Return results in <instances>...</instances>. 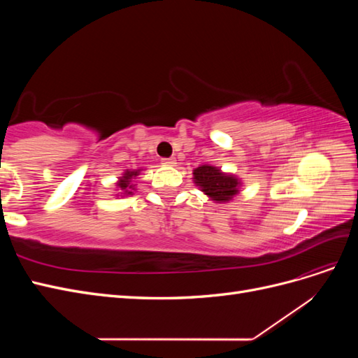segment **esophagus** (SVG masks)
I'll return each instance as SVG.
<instances>
[{"instance_id": "obj_1", "label": "esophagus", "mask_w": 358, "mask_h": 358, "mask_svg": "<svg viewBox=\"0 0 358 358\" xmlns=\"http://www.w3.org/2000/svg\"><path fill=\"white\" fill-rule=\"evenodd\" d=\"M161 164H164L167 167H173V166H176V159L175 158H164L161 161Z\"/></svg>"}]
</instances>
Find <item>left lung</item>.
I'll return each instance as SVG.
<instances>
[{
    "label": "left lung",
    "instance_id": "obj_1",
    "mask_svg": "<svg viewBox=\"0 0 358 358\" xmlns=\"http://www.w3.org/2000/svg\"><path fill=\"white\" fill-rule=\"evenodd\" d=\"M192 180L213 203L225 204L241 192L242 180L233 173H225L220 167L203 164L192 170Z\"/></svg>",
    "mask_w": 358,
    "mask_h": 358
}]
</instances>
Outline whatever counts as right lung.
I'll return each instance as SVG.
<instances>
[{
  "instance_id": "1",
  "label": "right lung",
  "mask_w": 358,
  "mask_h": 358,
  "mask_svg": "<svg viewBox=\"0 0 358 358\" xmlns=\"http://www.w3.org/2000/svg\"><path fill=\"white\" fill-rule=\"evenodd\" d=\"M143 169H128L122 173L121 178H117L116 180V197H128V196H133L134 191H136V183H134V179L140 175V171H142Z\"/></svg>"
}]
</instances>
